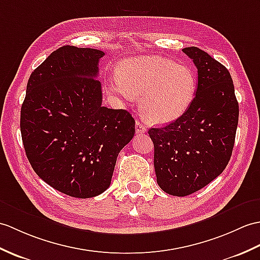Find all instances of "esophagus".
<instances>
[{"instance_id":"obj_1","label":"esophagus","mask_w":260,"mask_h":260,"mask_svg":"<svg viewBox=\"0 0 260 260\" xmlns=\"http://www.w3.org/2000/svg\"><path fill=\"white\" fill-rule=\"evenodd\" d=\"M135 128H136V133L137 134H144V133H146V127L140 122V120H136V124H135Z\"/></svg>"}]
</instances>
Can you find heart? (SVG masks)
Listing matches in <instances>:
<instances>
[{
    "instance_id": "obj_1",
    "label": "heart",
    "mask_w": 260,
    "mask_h": 260,
    "mask_svg": "<svg viewBox=\"0 0 260 260\" xmlns=\"http://www.w3.org/2000/svg\"><path fill=\"white\" fill-rule=\"evenodd\" d=\"M110 88L124 100L141 98L150 123L167 124L179 118L195 99L197 81L188 66L160 56H141L120 63Z\"/></svg>"
}]
</instances>
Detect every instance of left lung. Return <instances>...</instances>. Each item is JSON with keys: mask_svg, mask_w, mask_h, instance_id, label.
Segmentation results:
<instances>
[{"mask_svg": "<svg viewBox=\"0 0 260 260\" xmlns=\"http://www.w3.org/2000/svg\"><path fill=\"white\" fill-rule=\"evenodd\" d=\"M198 73L195 99L182 116L150 128L157 184L173 196L190 195L225 170L233 153L239 107L224 65L195 46L185 47Z\"/></svg>", "mask_w": 260, "mask_h": 260, "instance_id": "1", "label": "left lung"}]
</instances>
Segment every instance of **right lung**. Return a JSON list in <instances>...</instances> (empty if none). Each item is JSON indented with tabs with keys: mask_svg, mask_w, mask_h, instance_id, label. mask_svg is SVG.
Instances as JSON below:
<instances>
[{
	"mask_svg": "<svg viewBox=\"0 0 260 260\" xmlns=\"http://www.w3.org/2000/svg\"><path fill=\"white\" fill-rule=\"evenodd\" d=\"M95 48L65 45L32 72L21 108L27 159L53 188L76 198L95 197L111 185L120 150L135 134L125 110L102 105Z\"/></svg>",
	"mask_w": 260,
	"mask_h": 260,
	"instance_id": "obj_1",
	"label": "right lung"
}]
</instances>
